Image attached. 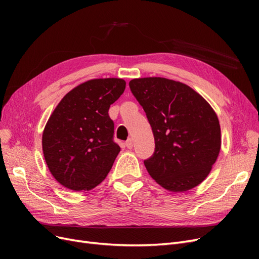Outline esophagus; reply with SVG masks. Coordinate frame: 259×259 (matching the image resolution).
I'll list each match as a JSON object with an SVG mask.
<instances>
[{
	"instance_id": "esophagus-1",
	"label": "esophagus",
	"mask_w": 259,
	"mask_h": 259,
	"mask_svg": "<svg viewBox=\"0 0 259 259\" xmlns=\"http://www.w3.org/2000/svg\"><path fill=\"white\" fill-rule=\"evenodd\" d=\"M125 146H126L128 149H132L133 148V139L130 138L126 140V143H125Z\"/></svg>"
}]
</instances>
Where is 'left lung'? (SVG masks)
<instances>
[{"label":"left lung","mask_w":259,"mask_h":259,"mask_svg":"<svg viewBox=\"0 0 259 259\" xmlns=\"http://www.w3.org/2000/svg\"><path fill=\"white\" fill-rule=\"evenodd\" d=\"M130 88L154 136V153L144 162L149 175L171 192L199 186L222 147L214 109L190 86L165 77L133 79Z\"/></svg>","instance_id":"obj_1"}]
</instances>
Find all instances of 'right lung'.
Returning <instances> with one entry per match:
<instances>
[{"label":"right lung","instance_id":"1","mask_svg":"<svg viewBox=\"0 0 259 259\" xmlns=\"http://www.w3.org/2000/svg\"><path fill=\"white\" fill-rule=\"evenodd\" d=\"M126 82L116 77L86 81L66 94L42 135L43 154L54 178L73 191L98 186L110 171L121 148L113 142L109 108Z\"/></svg>","mask_w":259,"mask_h":259}]
</instances>
